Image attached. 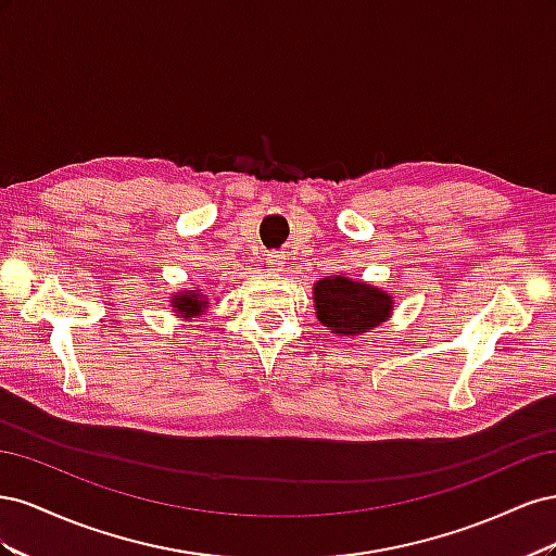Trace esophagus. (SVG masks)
I'll return each mask as SVG.
<instances>
[{
    "instance_id": "obj_1",
    "label": "esophagus",
    "mask_w": 556,
    "mask_h": 556,
    "mask_svg": "<svg viewBox=\"0 0 556 556\" xmlns=\"http://www.w3.org/2000/svg\"><path fill=\"white\" fill-rule=\"evenodd\" d=\"M266 262H268V266H274L278 271V268H282V264H285V255H282V252H268Z\"/></svg>"
}]
</instances>
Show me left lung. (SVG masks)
Instances as JSON below:
<instances>
[{"label":"left lung","mask_w":556,"mask_h":556,"mask_svg":"<svg viewBox=\"0 0 556 556\" xmlns=\"http://www.w3.org/2000/svg\"><path fill=\"white\" fill-rule=\"evenodd\" d=\"M313 299L317 319L336 336H362L380 327L394 308V296L345 276L317 280Z\"/></svg>","instance_id":"8db88e82"}]
</instances>
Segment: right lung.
I'll list each match as a JSON object with an SVG mask.
<instances>
[{
	"instance_id": "obj_1",
	"label": "right lung",
	"mask_w": 556,
	"mask_h": 556,
	"mask_svg": "<svg viewBox=\"0 0 556 556\" xmlns=\"http://www.w3.org/2000/svg\"><path fill=\"white\" fill-rule=\"evenodd\" d=\"M206 296L201 294L199 290H188V292H176L172 296V308L176 313H180L182 317H194V315H201L206 311Z\"/></svg>"
}]
</instances>
